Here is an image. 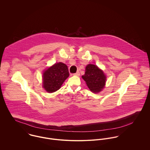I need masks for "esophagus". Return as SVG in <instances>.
<instances>
[{"instance_id":"34e87169","label":"esophagus","mask_w":150,"mask_h":150,"mask_svg":"<svg viewBox=\"0 0 150 150\" xmlns=\"http://www.w3.org/2000/svg\"><path fill=\"white\" fill-rule=\"evenodd\" d=\"M80 72L79 71H77V73H74V74H73V75L74 76H80Z\"/></svg>"}]
</instances>
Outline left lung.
<instances>
[{"instance_id": "left-lung-1", "label": "left lung", "mask_w": 150, "mask_h": 150, "mask_svg": "<svg viewBox=\"0 0 150 150\" xmlns=\"http://www.w3.org/2000/svg\"><path fill=\"white\" fill-rule=\"evenodd\" d=\"M89 89L93 92H100L105 86L106 77L103 71L94 64L86 66L84 75L82 76Z\"/></svg>"}]
</instances>
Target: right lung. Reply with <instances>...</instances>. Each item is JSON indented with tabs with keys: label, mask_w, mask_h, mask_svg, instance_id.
Returning a JSON list of instances; mask_svg holds the SVG:
<instances>
[{
	"label": "right lung",
	"mask_w": 150,
	"mask_h": 150,
	"mask_svg": "<svg viewBox=\"0 0 150 150\" xmlns=\"http://www.w3.org/2000/svg\"><path fill=\"white\" fill-rule=\"evenodd\" d=\"M67 66L59 62L48 68L43 73V88L48 92H54L58 90L64 80L69 77Z\"/></svg>",
	"instance_id": "1"
}]
</instances>
